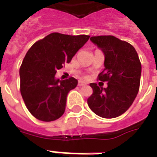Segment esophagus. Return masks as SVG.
<instances>
[{
    "label": "esophagus",
    "instance_id": "obj_1",
    "mask_svg": "<svg viewBox=\"0 0 157 157\" xmlns=\"http://www.w3.org/2000/svg\"><path fill=\"white\" fill-rule=\"evenodd\" d=\"M86 85H87V83H86V82H82V81H80L78 83V86H86Z\"/></svg>",
    "mask_w": 157,
    "mask_h": 157
}]
</instances>
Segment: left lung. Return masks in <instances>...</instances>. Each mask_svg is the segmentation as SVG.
Instances as JSON below:
<instances>
[{
	"label": "left lung",
	"mask_w": 157,
	"mask_h": 157,
	"mask_svg": "<svg viewBox=\"0 0 157 157\" xmlns=\"http://www.w3.org/2000/svg\"><path fill=\"white\" fill-rule=\"evenodd\" d=\"M90 40L105 56V68L98 79L107 82V87L90 83L93 93L88 98V105L99 117L115 118L125 113L136 97L141 75L140 61L131 44L113 36H91Z\"/></svg>",
	"instance_id": "8db88e82"
}]
</instances>
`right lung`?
<instances>
[{"label":"right lung","mask_w":157,"mask_h":157,"mask_svg":"<svg viewBox=\"0 0 157 157\" xmlns=\"http://www.w3.org/2000/svg\"><path fill=\"white\" fill-rule=\"evenodd\" d=\"M90 36L52 33L35 43L20 68L21 94L31 115L42 121H55L64 114L70 90L76 87L74 77L56 78V71L69 63Z\"/></svg>","instance_id":"right-lung-1"}]
</instances>
